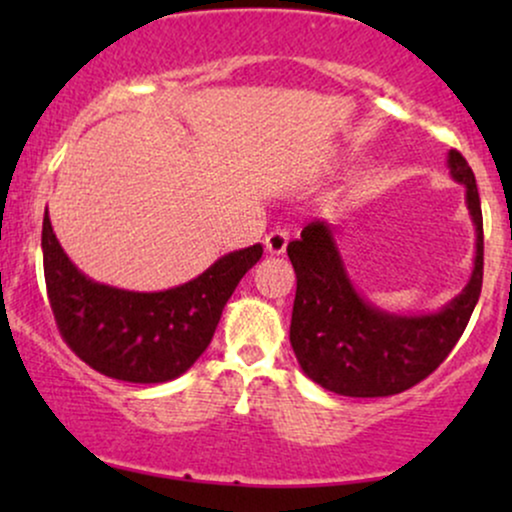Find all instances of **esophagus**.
Instances as JSON below:
<instances>
[{
  "label": "esophagus",
  "instance_id": "obj_1",
  "mask_svg": "<svg viewBox=\"0 0 512 512\" xmlns=\"http://www.w3.org/2000/svg\"><path fill=\"white\" fill-rule=\"evenodd\" d=\"M264 245H267L269 255H284L286 245H289V231L286 228H274L264 238Z\"/></svg>",
  "mask_w": 512,
  "mask_h": 512
}]
</instances>
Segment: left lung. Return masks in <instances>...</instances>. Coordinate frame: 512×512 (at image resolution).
<instances>
[{
  "label": "left lung",
  "instance_id": "left-lung-1",
  "mask_svg": "<svg viewBox=\"0 0 512 512\" xmlns=\"http://www.w3.org/2000/svg\"><path fill=\"white\" fill-rule=\"evenodd\" d=\"M452 180L464 187L474 223L469 281L436 313H390L356 289L330 223L313 221L289 243L296 269L291 346L313 383L344 397L399 395L428 378L462 337L481 293L484 221L477 180L460 151H448Z\"/></svg>",
  "mask_w": 512,
  "mask_h": 512
}]
</instances>
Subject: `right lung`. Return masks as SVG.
I'll return each instance as SVG.
<instances>
[{
    "label": "right lung",
    "instance_id": "add662e5",
    "mask_svg": "<svg viewBox=\"0 0 512 512\" xmlns=\"http://www.w3.org/2000/svg\"><path fill=\"white\" fill-rule=\"evenodd\" d=\"M260 257L255 243L173 289L127 291L81 272L62 250L48 211L43 219L45 284L60 334L81 361L125 383H168L195 366L228 298Z\"/></svg>",
    "mask_w": 512,
    "mask_h": 512
}]
</instances>
